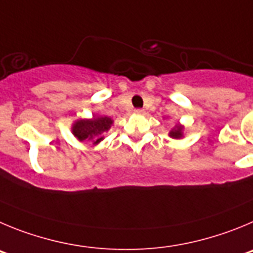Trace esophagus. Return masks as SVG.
<instances>
[{
  "label": "esophagus",
  "mask_w": 253,
  "mask_h": 253,
  "mask_svg": "<svg viewBox=\"0 0 253 253\" xmlns=\"http://www.w3.org/2000/svg\"><path fill=\"white\" fill-rule=\"evenodd\" d=\"M135 113H136V115H143V113H145V111L140 110V108H137V110H135Z\"/></svg>",
  "instance_id": "34e87169"
}]
</instances>
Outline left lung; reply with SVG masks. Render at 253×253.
<instances>
[{
    "instance_id": "obj_1",
    "label": "left lung",
    "mask_w": 253,
    "mask_h": 253,
    "mask_svg": "<svg viewBox=\"0 0 253 253\" xmlns=\"http://www.w3.org/2000/svg\"><path fill=\"white\" fill-rule=\"evenodd\" d=\"M184 128L185 127L180 124H176L171 128V131L169 132V136L171 138H175V140H180V138L184 137Z\"/></svg>"
}]
</instances>
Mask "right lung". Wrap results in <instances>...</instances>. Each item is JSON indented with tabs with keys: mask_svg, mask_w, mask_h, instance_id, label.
Segmentation results:
<instances>
[{
	"mask_svg": "<svg viewBox=\"0 0 253 253\" xmlns=\"http://www.w3.org/2000/svg\"><path fill=\"white\" fill-rule=\"evenodd\" d=\"M113 126L111 117L94 115L92 118H78L72 125V133L78 141H88L93 145H98L103 141V133Z\"/></svg>",
	"mask_w": 253,
	"mask_h": 253,
	"instance_id": "add662e5",
	"label": "right lung"
}]
</instances>
